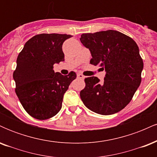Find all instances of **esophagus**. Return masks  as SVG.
I'll return each instance as SVG.
<instances>
[{"instance_id": "esophagus-1", "label": "esophagus", "mask_w": 157, "mask_h": 157, "mask_svg": "<svg viewBox=\"0 0 157 157\" xmlns=\"http://www.w3.org/2000/svg\"><path fill=\"white\" fill-rule=\"evenodd\" d=\"M77 78H80L81 80H82V79H84V76L82 75H81V74H77Z\"/></svg>"}]
</instances>
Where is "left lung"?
I'll list each match as a JSON object with an SVG mask.
<instances>
[{"label": "left lung", "instance_id": "8db88e82", "mask_svg": "<svg viewBox=\"0 0 157 157\" xmlns=\"http://www.w3.org/2000/svg\"><path fill=\"white\" fill-rule=\"evenodd\" d=\"M80 41L91 52L90 63L106 71L102 82L97 77L85 78L81 100L99 114L117 113L131 102L141 83L143 61L137 44L115 30L82 34Z\"/></svg>", "mask_w": 157, "mask_h": 157}]
</instances>
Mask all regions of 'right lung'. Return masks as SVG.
<instances>
[{
  "instance_id": "obj_1",
  "label": "right lung",
  "mask_w": 157,
  "mask_h": 157,
  "mask_svg": "<svg viewBox=\"0 0 157 157\" xmlns=\"http://www.w3.org/2000/svg\"><path fill=\"white\" fill-rule=\"evenodd\" d=\"M72 36L40 34L29 40L17 58L13 72L15 93L23 109L40 120L55 116L62 107L63 99L75 72L68 75L55 72L54 64L64 60L63 44Z\"/></svg>"
}]
</instances>
